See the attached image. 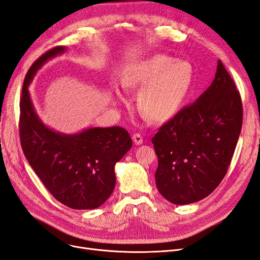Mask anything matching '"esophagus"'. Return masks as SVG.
<instances>
[{
  "label": "esophagus",
  "mask_w": 260,
  "mask_h": 260,
  "mask_svg": "<svg viewBox=\"0 0 260 260\" xmlns=\"http://www.w3.org/2000/svg\"><path fill=\"white\" fill-rule=\"evenodd\" d=\"M132 140H133V142H135L137 145H141L143 143V138H142V136L140 135V133H136V135H133L132 136Z\"/></svg>",
  "instance_id": "34e87169"
}]
</instances>
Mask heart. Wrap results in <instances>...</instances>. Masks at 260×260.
I'll use <instances>...</instances> for the list:
<instances>
[{
	"instance_id": "heart-1",
	"label": "heart",
	"mask_w": 260,
	"mask_h": 260,
	"mask_svg": "<svg viewBox=\"0 0 260 260\" xmlns=\"http://www.w3.org/2000/svg\"><path fill=\"white\" fill-rule=\"evenodd\" d=\"M190 62L166 54H154L133 62L122 73L125 89H142L139 107L155 122H166L184 107L193 85Z\"/></svg>"
}]
</instances>
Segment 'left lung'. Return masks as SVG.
I'll return each mask as SVG.
<instances>
[{
  "mask_svg": "<svg viewBox=\"0 0 260 260\" xmlns=\"http://www.w3.org/2000/svg\"><path fill=\"white\" fill-rule=\"evenodd\" d=\"M242 122L240 93L219 59L209 88L152 139L156 186L164 198L176 205L207 198L226 174Z\"/></svg>",
  "mask_w": 260,
  "mask_h": 260,
  "instance_id": "left-lung-1",
  "label": "left lung"
}]
</instances>
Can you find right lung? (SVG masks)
I'll use <instances>...</instances> for the list:
<instances>
[{"label":"right lung","mask_w":260,"mask_h":260,"mask_svg":"<svg viewBox=\"0 0 260 260\" xmlns=\"http://www.w3.org/2000/svg\"><path fill=\"white\" fill-rule=\"evenodd\" d=\"M66 50L56 46L48 51L28 70L20 99V142L29 165L55 199L74 209H94L113 193L115 165L131 148L132 141L128 131L117 125L65 135L39 118L29 84L45 61Z\"/></svg>","instance_id":"1"}]
</instances>
